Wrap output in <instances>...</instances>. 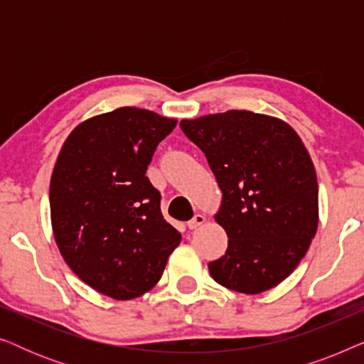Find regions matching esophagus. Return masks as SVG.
I'll use <instances>...</instances> for the list:
<instances>
[{"label": "esophagus", "mask_w": 364, "mask_h": 364, "mask_svg": "<svg viewBox=\"0 0 364 364\" xmlns=\"http://www.w3.org/2000/svg\"><path fill=\"white\" fill-rule=\"evenodd\" d=\"M203 222H205V215H202V213H196L193 218H191V220L187 222V227L191 228V230H196V228L200 227Z\"/></svg>", "instance_id": "1"}]
</instances>
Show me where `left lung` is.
I'll use <instances>...</instances> for the list:
<instances>
[{
    "mask_svg": "<svg viewBox=\"0 0 364 364\" xmlns=\"http://www.w3.org/2000/svg\"><path fill=\"white\" fill-rule=\"evenodd\" d=\"M222 191L215 213L228 237L208 263L218 285L257 295L298 267L318 228V181L310 154L282 119L227 111L183 119Z\"/></svg>",
    "mask_w": 364,
    "mask_h": 364,
    "instance_id": "8db88e82",
    "label": "left lung"
}]
</instances>
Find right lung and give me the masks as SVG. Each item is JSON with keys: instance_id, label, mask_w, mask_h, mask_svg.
Returning a JSON list of instances; mask_svg holds the SVG:
<instances>
[{"instance_id": "obj_1", "label": "right lung", "mask_w": 364, "mask_h": 364, "mask_svg": "<svg viewBox=\"0 0 364 364\" xmlns=\"http://www.w3.org/2000/svg\"><path fill=\"white\" fill-rule=\"evenodd\" d=\"M176 124L139 107L99 114L73 129L54 166L49 207L59 252L86 285L114 300L156 287L181 243L146 177Z\"/></svg>"}]
</instances>
